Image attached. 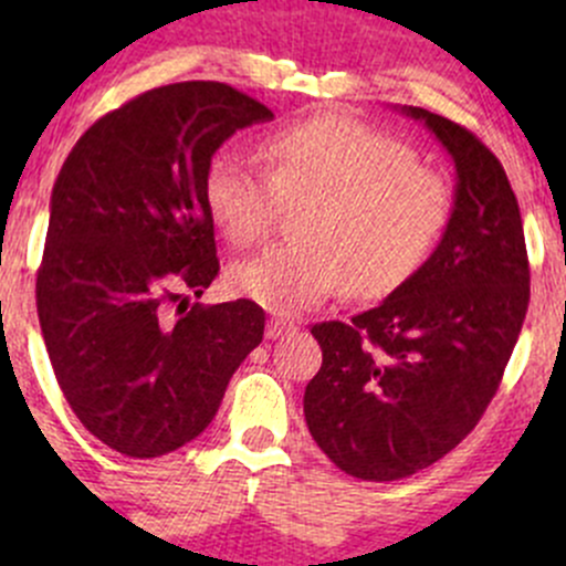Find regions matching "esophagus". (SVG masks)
Returning <instances> with one entry per match:
<instances>
[{"mask_svg":"<svg viewBox=\"0 0 566 566\" xmlns=\"http://www.w3.org/2000/svg\"><path fill=\"white\" fill-rule=\"evenodd\" d=\"M290 331H295V325L287 323V319H282V317H271L265 325L268 339H282V336H287Z\"/></svg>","mask_w":566,"mask_h":566,"instance_id":"obj_1","label":"esophagus"}]
</instances>
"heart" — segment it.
Masks as SVG:
<instances>
[{"instance_id":"heart-1","label":"heart","mask_w":566,"mask_h":566,"mask_svg":"<svg viewBox=\"0 0 566 566\" xmlns=\"http://www.w3.org/2000/svg\"><path fill=\"white\" fill-rule=\"evenodd\" d=\"M268 167L241 150H219L202 180L205 208L232 247L256 243L284 202L304 199L298 241L273 243L232 262V293L301 315L345 284L384 295L413 276L452 216L447 177L413 161L394 136L350 114L319 112L273 130Z\"/></svg>"}]
</instances>
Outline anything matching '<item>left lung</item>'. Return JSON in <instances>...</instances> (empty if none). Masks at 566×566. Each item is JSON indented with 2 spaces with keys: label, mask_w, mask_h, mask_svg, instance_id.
<instances>
[{
  "label": "left lung",
  "mask_w": 566,
  "mask_h": 566,
  "mask_svg": "<svg viewBox=\"0 0 566 566\" xmlns=\"http://www.w3.org/2000/svg\"><path fill=\"white\" fill-rule=\"evenodd\" d=\"M402 112L458 169L447 232L384 304L312 328L323 367L304 394L317 447L364 482L405 479L458 447L499 391L528 310L521 208L501 161L452 119Z\"/></svg>",
  "instance_id": "obj_1"
}]
</instances>
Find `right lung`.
<instances>
[{
    "mask_svg": "<svg viewBox=\"0 0 566 566\" xmlns=\"http://www.w3.org/2000/svg\"><path fill=\"white\" fill-rule=\"evenodd\" d=\"M271 117L230 84H167L95 119L62 164L35 284L40 331L73 413L125 458L193 441L262 342L254 301L188 310V295L219 276L205 169L235 130Z\"/></svg>",
    "mask_w": 566,
    "mask_h": 566,
    "instance_id": "1",
    "label": "right lung"
}]
</instances>
